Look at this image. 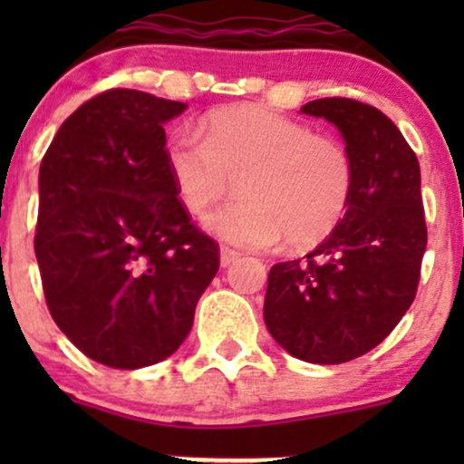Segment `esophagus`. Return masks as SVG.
<instances>
[{"label": "esophagus", "instance_id": "34e87169", "mask_svg": "<svg viewBox=\"0 0 464 464\" xmlns=\"http://www.w3.org/2000/svg\"><path fill=\"white\" fill-rule=\"evenodd\" d=\"M237 260H240V254H237L236 249H231V246H222V251H219V265L231 266L233 262Z\"/></svg>", "mask_w": 464, "mask_h": 464}]
</instances>
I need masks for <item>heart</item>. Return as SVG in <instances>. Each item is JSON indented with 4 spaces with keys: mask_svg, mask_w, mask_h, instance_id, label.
<instances>
[{
    "mask_svg": "<svg viewBox=\"0 0 464 464\" xmlns=\"http://www.w3.org/2000/svg\"><path fill=\"white\" fill-rule=\"evenodd\" d=\"M199 131L172 130L163 159L190 215H204L237 179L240 202L206 219L215 236L246 249L283 237L310 249L339 227L354 190V159L341 139L260 105L208 111Z\"/></svg>",
    "mask_w": 464,
    "mask_h": 464,
    "instance_id": "1",
    "label": "heart"
}]
</instances>
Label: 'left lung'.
Returning <instances> with one entry per match:
<instances>
[{
	"instance_id": "8db88e82",
	"label": "left lung",
	"mask_w": 464,
	"mask_h": 464,
	"mask_svg": "<svg viewBox=\"0 0 464 464\" xmlns=\"http://www.w3.org/2000/svg\"><path fill=\"white\" fill-rule=\"evenodd\" d=\"M343 134L354 190L339 227L266 278L265 323L292 357L345 363L377 348L418 294L427 249L420 163L383 111L354 98L301 107Z\"/></svg>"
}]
</instances>
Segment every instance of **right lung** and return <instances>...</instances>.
Instances as JSON below:
<instances>
[{"instance_id":"add662e5","label":"right lung","mask_w":464,"mask_h":464,"mask_svg":"<svg viewBox=\"0 0 464 464\" xmlns=\"http://www.w3.org/2000/svg\"><path fill=\"white\" fill-rule=\"evenodd\" d=\"M186 102L107 89L82 102L40 163L35 258L67 339L110 368L152 366L193 327L219 269L168 175L163 123Z\"/></svg>"}]
</instances>
